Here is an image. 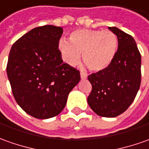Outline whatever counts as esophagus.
I'll use <instances>...</instances> for the list:
<instances>
[{"mask_svg": "<svg viewBox=\"0 0 149 149\" xmlns=\"http://www.w3.org/2000/svg\"><path fill=\"white\" fill-rule=\"evenodd\" d=\"M80 77L82 79H87V77H88V74H87L84 72H81Z\"/></svg>", "mask_w": 149, "mask_h": 149, "instance_id": "34e87169", "label": "esophagus"}]
</instances>
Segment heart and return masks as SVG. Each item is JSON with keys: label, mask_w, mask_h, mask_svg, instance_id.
Listing matches in <instances>:
<instances>
[{"label": "heart", "mask_w": 149, "mask_h": 149, "mask_svg": "<svg viewBox=\"0 0 149 149\" xmlns=\"http://www.w3.org/2000/svg\"><path fill=\"white\" fill-rule=\"evenodd\" d=\"M118 39L111 31L77 30L70 34V41L61 40L59 49L67 64H77L83 53V60L92 71H100L110 64L115 57Z\"/></svg>", "instance_id": "b5f03b06"}]
</instances>
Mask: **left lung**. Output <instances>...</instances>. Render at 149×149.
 Instances as JSON below:
<instances>
[{"label":"left lung","instance_id":"obj_1","mask_svg":"<svg viewBox=\"0 0 149 149\" xmlns=\"http://www.w3.org/2000/svg\"><path fill=\"white\" fill-rule=\"evenodd\" d=\"M109 29L118 37L115 57L106 68L88 75L92 92L88 103L97 115L114 118L135 100L141 83V55L134 38L115 26Z\"/></svg>","mask_w":149,"mask_h":149}]
</instances>
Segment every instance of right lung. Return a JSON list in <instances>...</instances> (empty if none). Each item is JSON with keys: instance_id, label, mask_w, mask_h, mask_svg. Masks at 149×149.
<instances>
[{"instance_id": "right-lung-1", "label": "right lung", "mask_w": 149, "mask_h": 149, "mask_svg": "<svg viewBox=\"0 0 149 149\" xmlns=\"http://www.w3.org/2000/svg\"><path fill=\"white\" fill-rule=\"evenodd\" d=\"M62 33L60 26H38L10 49L6 71L14 99L26 113L39 119L59 114L80 80L79 71L61 59L58 45Z\"/></svg>"}]
</instances>
